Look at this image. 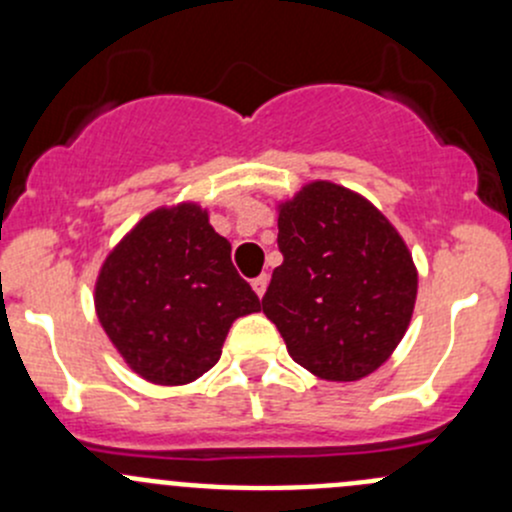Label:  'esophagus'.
<instances>
[{
    "label": "esophagus",
    "instance_id": "obj_1",
    "mask_svg": "<svg viewBox=\"0 0 512 512\" xmlns=\"http://www.w3.org/2000/svg\"><path fill=\"white\" fill-rule=\"evenodd\" d=\"M267 285H270V277H267V275H260V277H255V280H252V289H255L257 297H262V294H265Z\"/></svg>",
    "mask_w": 512,
    "mask_h": 512
}]
</instances>
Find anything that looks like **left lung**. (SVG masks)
Listing matches in <instances>:
<instances>
[{
    "mask_svg": "<svg viewBox=\"0 0 512 512\" xmlns=\"http://www.w3.org/2000/svg\"><path fill=\"white\" fill-rule=\"evenodd\" d=\"M282 265L262 312L287 352L327 381H356L399 347L416 304L418 272L404 237L354 190L307 183L277 208Z\"/></svg>",
    "mask_w": 512,
    "mask_h": 512,
    "instance_id": "obj_1",
    "label": "left lung"
}]
</instances>
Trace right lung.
I'll list each match as a JSON object with an SVG mask.
<instances>
[{
  "instance_id": "1",
  "label": "right lung",
  "mask_w": 512,
  "mask_h": 512,
  "mask_svg": "<svg viewBox=\"0 0 512 512\" xmlns=\"http://www.w3.org/2000/svg\"><path fill=\"white\" fill-rule=\"evenodd\" d=\"M230 242L195 203L148 213L103 262L96 314L128 366L151 384H190L218 364L232 322L260 312Z\"/></svg>"
}]
</instances>
